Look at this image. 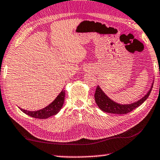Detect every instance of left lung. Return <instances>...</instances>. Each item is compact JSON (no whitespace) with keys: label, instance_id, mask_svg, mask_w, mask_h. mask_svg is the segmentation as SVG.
I'll return each mask as SVG.
<instances>
[{"label":"left lung","instance_id":"1","mask_svg":"<svg viewBox=\"0 0 160 160\" xmlns=\"http://www.w3.org/2000/svg\"><path fill=\"white\" fill-rule=\"evenodd\" d=\"M152 87L153 85H152L150 90L147 93V95H144L142 98L138 101H137V102L129 104V105H120V104L116 103L112 100H110L103 92V91L101 90V88L99 86H98L95 93V102L97 103L99 108L100 110H102L103 112L112 114H118V115H123V114L130 112L131 111L135 110V108L142 105L149 97L152 89Z\"/></svg>","mask_w":160,"mask_h":160}]
</instances>
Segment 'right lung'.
<instances>
[{
  "mask_svg": "<svg viewBox=\"0 0 160 160\" xmlns=\"http://www.w3.org/2000/svg\"><path fill=\"white\" fill-rule=\"evenodd\" d=\"M65 95V92L64 90H62V92L58 95V97L55 98V100L51 104H50L47 107H45L43 109H41L40 110L28 111L23 110L22 108H20V110L26 114V115L32 117V118L38 119H46L50 118V117L56 115L60 110V109L62 107L63 103H64Z\"/></svg>",
  "mask_w": 160,
  "mask_h": 160,
  "instance_id": "right-lung-1",
  "label": "right lung"
}]
</instances>
